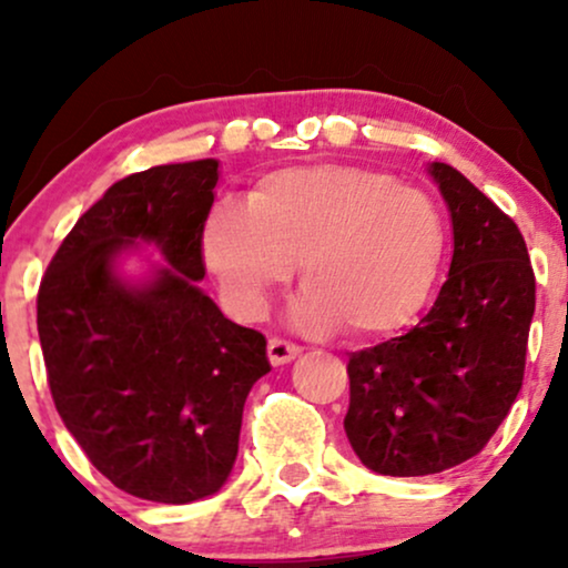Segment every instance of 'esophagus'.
<instances>
[{"label": "esophagus", "instance_id": "1", "mask_svg": "<svg viewBox=\"0 0 568 568\" xmlns=\"http://www.w3.org/2000/svg\"><path fill=\"white\" fill-rule=\"evenodd\" d=\"M302 352V347L293 342H285V338H270V344H266V355H270V363L272 366H285V363H291L293 357Z\"/></svg>", "mask_w": 568, "mask_h": 568}]
</instances>
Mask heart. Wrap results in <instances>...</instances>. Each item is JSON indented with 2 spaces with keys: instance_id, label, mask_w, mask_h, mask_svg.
<instances>
[{
  "instance_id": "heart-1",
  "label": "heart",
  "mask_w": 568,
  "mask_h": 568,
  "mask_svg": "<svg viewBox=\"0 0 568 568\" xmlns=\"http://www.w3.org/2000/svg\"><path fill=\"white\" fill-rule=\"evenodd\" d=\"M205 262L226 304L258 317L298 264L304 293L293 321L342 323L352 336L406 328L425 310L446 253V221L419 189L355 165L266 173L243 202L213 207L202 232Z\"/></svg>"
}]
</instances>
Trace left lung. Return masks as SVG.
I'll return each mask as SVG.
<instances>
[{"label": "left lung", "instance_id": "1", "mask_svg": "<svg viewBox=\"0 0 568 568\" xmlns=\"http://www.w3.org/2000/svg\"><path fill=\"white\" fill-rule=\"evenodd\" d=\"M427 173L452 213L454 256L408 334L352 352L344 429L368 470L395 478L473 459L524 384L534 270L524 234L456 168Z\"/></svg>", "mask_w": 568, "mask_h": 568}]
</instances>
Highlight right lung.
<instances>
[{
	"mask_svg": "<svg viewBox=\"0 0 568 568\" xmlns=\"http://www.w3.org/2000/svg\"><path fill=\"white\" fill-rule=\"evenodd\" d=\"M219 160L175 162L106 189L44 272L37 331L63 425L98 473L139 499L211 497L237 459L243 406L270 371L266 338L200 288ZM141 244L166 258L121 275Z\"/></svg>",
	"mask_w": 568,
	"mask_h": 568,
	"instance_id": "obj_1",
	"label": "right lung"
}]
</instances>
